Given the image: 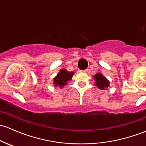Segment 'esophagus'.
Returning a JSON list of instances; mask_svg holds the SVG:
<instances>
[{"mask_svg":"<svg viewBox=\"0 0 146 146\" xmlns=\"http://www.w3.org/2000/svg\"><path fill=\"white\" fill-rule=\"evenodd\" d=\"M83 72H84V73H88V69H86V70H83Z\"/></svg>","mask_w":146,"mask_h":146,"instance_id":"34e87169","label":"esophagus"}]
</instances>
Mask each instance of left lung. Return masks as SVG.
<instances>
[{
    "instance_id": "obj_1",
    "label": "left lung",
    "mask_w": 146,
    "mask_h": 146,
    "mask_svg": "<svg viewBox=\"0 0 146 146\" xmlns=\"http://www.w3.org/2000/svg\"><path fill=\"white\" fill-rule=\"evenodd\" d=\"M94 78L96 80L95 85L100 89L104 90L105 88H107L110 86L109 81L102 74L97 73L94 76Z\"/></svg>"
}]
</instances>
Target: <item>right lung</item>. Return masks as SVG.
<instances>
[{"instance_id": "right-lung-1", "label": "right lung", "mask_w": 146, "mask_h": 146, "mask_svg": "<svg viewBox=\"0 0 146 146\" xmlns=\"http://www.w3.org/2000/svg\"><path fill=\"white\" fill-rule=\"evenodd\" d=\"M74 74V72H68L64 69L61 70L53 79L55 86H58L61 88H62V86L67 85V82L69 80H71Z\"/></svg>"}]
</instances>
